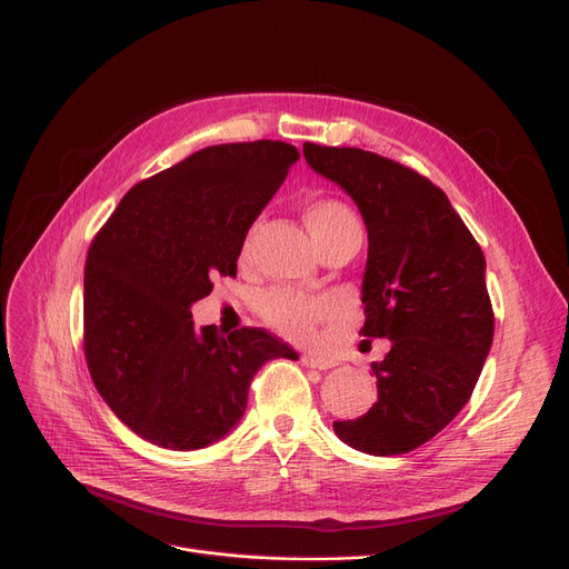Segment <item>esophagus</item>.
I'll return each instance as SVG.
<instances>
[{
  "mask_svg": "<svg viewBox=\"0 0 569 569\" xmlns=\"http://www.w3.org/2000/svg\"><path fill=\"white\" fill-rule=\"evenodd\" d=\"M302 362H305L309 369H318V371H330V369L339 367V362L335 360V357L318 355V352H307V355H302Z\"/></svg>",
  "mask_w": 569,
  "mask_h": 569,
  "instance_id": "obj_1",
  "label": "esophagus"
}]
</instances>
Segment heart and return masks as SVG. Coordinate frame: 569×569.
I'll list each match as a JSON object with an SVG mask.
<instances>
[{"label": "heart", "mask_w": 569, "mask_h": 569, "mask_svg": "<svg viewBox=\"0 0 569 569\" xmlns=\"http://www.w3.org/2000/svg\"><path fill=\"white\" fill-rule=\"evenodd\" d=\"M305 221L313 237L316 247H325L346 234H362L360 221L352 209L335 198H320L305 207ZM251 244V232L244 239V253ZM260 311L269 325L292 339H307L313 332V322L330 313V302L316 300V297L297 295L292 290H272L260 300Z\"/></svg>", "instance_id": "heart-1"}]
</instances>
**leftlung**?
<instances>
[{
	"mask_svg": "<svg viewBox=\"0 0 569 569\" xmlns=\"http://www.w3.org/2000/svg\"><path fill=\"white\" fill-rule=\"evenodd\" d=\"M313 172L362 214L369 253L362 335L390 339L371 365L378 401L335 433L373 457L406 455L468 403L493 341L487 260L452 202L415 170L355 147L305 142Z\"/></svg>",
	"mask_w": 569,
	"mask_h": 569,
	"instance_id": "8db88e82",
	"label": "left lung"
}]
</instances>
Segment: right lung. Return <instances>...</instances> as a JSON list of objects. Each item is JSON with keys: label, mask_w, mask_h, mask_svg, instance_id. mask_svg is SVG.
<instances>
[{"label": "right lung", "mask_w": 569, "mask_h": 569, "mask_svg": "<svg viewBox=\"0 0 569 569\" xmlns=\"http://www.w3.org/2000/svg\"><path fill=\"white\" fill-rule=\"evenodd\" d=\"M300 152L279 140L204 147L136 184L89 247L84 357L103 401L166 450H202L244 417L258 369L297 352L258 327L221 335L191 307L234 274L244 239Z\"/></svg>", "instance_id": "add662e5"}]
</instances>
